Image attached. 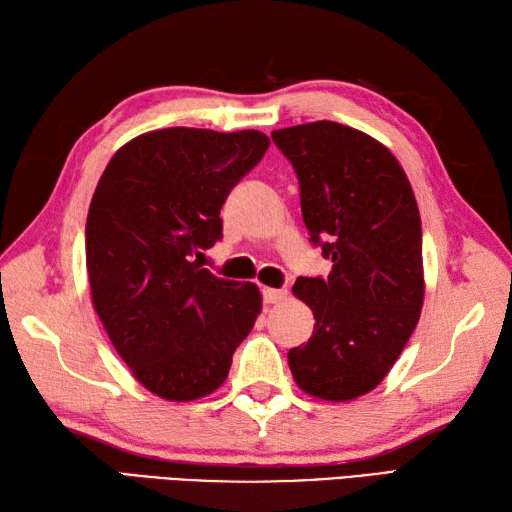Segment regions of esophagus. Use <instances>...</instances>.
Instances as JSON below:
<instances>
[{"label": "esophagus", "mask_w": 512, "mask_h": 512, "mask_svg": "<svg viewBox=\"0 0 512 512\" xmlns=\"http://www.w3.org/2000/svg\"><path fill=\"white\" fill-rule=\"evenodd\" d=\"M288 297V290L284 288H264V303H279Z\"/></svg>", "instance_id": "obj_1"}]
</instances>
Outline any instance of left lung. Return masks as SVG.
Segmentation results:
<instances>
[{
  "mask_svg": "<svg viewBox=\"0 0 512 512\" xmlns=\"http://www.w3.org/2000/svg\"><path fill=\"white\" fill-rule=\"evenodd\" d=\"M297 171L314 244L332 259L328 279L299 277L292 295L314 314L288 365L308 396L347 402L383 383L405 350L424 301L416 195L391 151L332 121L275 129Z\"/></svg>",
  "mask_w": 512,
  "mask_h": 512,
  "instance_id": "left-lung-1",
  "label": "left lung"
}]
</instances>
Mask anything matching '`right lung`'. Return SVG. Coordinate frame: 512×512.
<instances>
[{
  "instance_id": "obj_1",
  "label": "right lung",
  "mask_w": 512,
  "mask_h": 512,
  "mask_svg": "<svg viewBox=\"0 0 512 512\" xmlns=\"http://www.w3.org/2000/svg\"><path fill=\"white\" fill-rule=\"evenodd\" d=\"M268 145L257 129H156L118 149L96 184L85 224L92 306L129 372L162 400L222 387L262 312L255 284L193 257L222 237V204Z\"/></svg>"
}]
</instances>
